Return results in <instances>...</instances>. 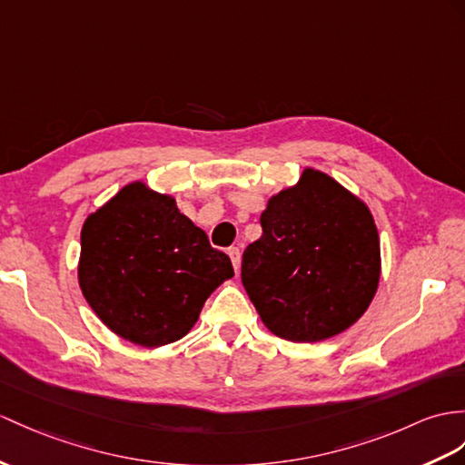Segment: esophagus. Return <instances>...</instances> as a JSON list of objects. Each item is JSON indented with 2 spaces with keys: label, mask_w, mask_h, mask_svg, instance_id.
<instances>
[{
  "label": "esophagus",
  "mask_w": 465,
  "mask_h": 465,
  "mask_svg": "<svg viewBox=\"0 0 465 465\" xmlns=\"http://www.w3.org/2000/svg\"><path fill=\"white\" fill-rule=\"evenodd\" d=\"M229 256L232 260L234 272H236V274H239V270H241V251L236 246H232V248H229Z\"/></svg>",
  "instance_id": "obj_1"
}]
</instances>
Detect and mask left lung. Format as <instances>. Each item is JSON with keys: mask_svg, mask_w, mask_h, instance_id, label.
<instances>
[{"mask_svg": "<svg viewBox=\"0 0 465 465\" xmlns=\"http://www.w3.org/2000/svg\"><path fill=\"white\" fill-rule=\"evenodd\" d=\"M262 236L242 254V286L268 330L315 343L349 330L372 302L381 242L369 207L341 183L305 167L268 199Z\"/></svg>", "mask_w": 465, "mask_h": 465, "instance_id": "8db88e82", "label": "left lung"}]
</instances>
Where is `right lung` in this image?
I'll return each instance as SVG.
<instances>
[{"label": "right lung", "mask_w": 465, "mask_h": 465, "mask_svg": "<svg viewBox=\"0 0 465 465\" xmlns=\"http://www.w3.org/2000/svg\"><path fill=\"white\" fill-rule=\"evenodd\" d=\"M234 276L231 258L179 213L172 195L134 181L88 214L78 284L110 331L142 347L185 337L207 298Z\"/></svg>", "instance_id": "add662e5"}]
</instances>
